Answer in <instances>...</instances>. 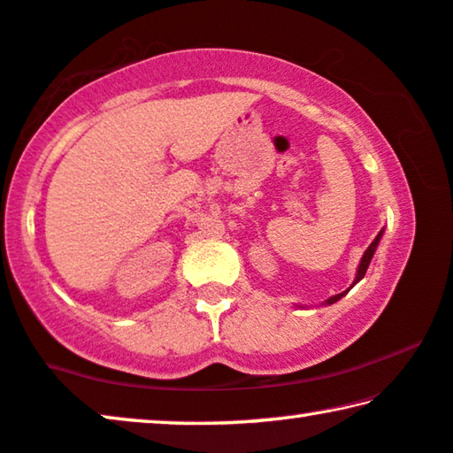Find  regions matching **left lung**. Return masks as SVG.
<instances>
[{
  "label": "left lung",
  "mask_w": 453,
  "mask_h": 453,
  "mask_svg": "<svg viewBox=\"0 0 453 453\" xmlns=\"http://www.w3.org/2000/svg\"><path fill=\"white\" fill-rule=\"evenodd\" d=\"M382 234H384V229H380V232H378V235L374 238L372 244H370V246L366 248V252H364L362 260H360V265H357L356 279H354V282H352V287L356 285V282H360V280L364 279V274H366V270H368V266H370V262H372V256H374V252H376V248H378V244H380V240H382ZM352 287H349V288H352ZM349 288H348V291H349ZM348 291H343V293H337V295H334V296H329V299L323 301L321 305H334V303L340 301L342 296H346V295H348ZM299 307H301V305H299Z\"/></svg>",
  "instance_id": "1"
}]
</instances>
